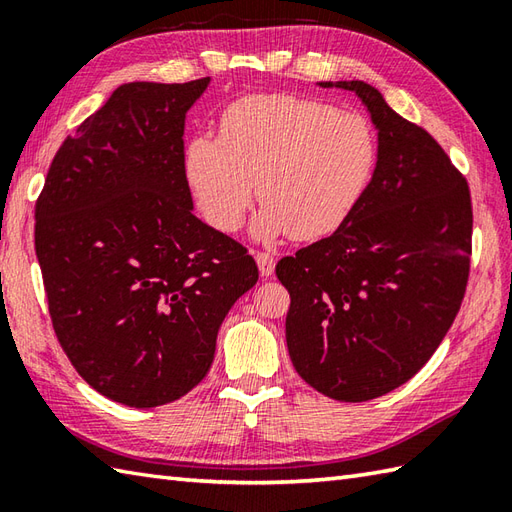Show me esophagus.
<instances>
[{
    "label": "esophagus",
    "instance_id": "1",
    "mask_svg": "<svg viewBox=\"0 0 512 512\" xmlns=\"http://www.w3.org/2000/svg\"><path fill=\"white\" fill-rule=\"evenodd\" d=\"M255 262L259 266V273L264 277H270L275 273V255L273 253H266V250H255Z\"/></svg>",
    "mask_w": 512,
    "mask_h": 512
}]
</instances>
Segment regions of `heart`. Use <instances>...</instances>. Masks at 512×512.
<instances>
[{
	"label": "heart",
	"mask_w": 512,
	"mask_h": 512,
	"mask_svg": "<svg viewBox=\"0 0 512 512\" xmlns=\"http://www.w3.org/2000/svg\"><path fill=\"white\" fill-rule=\"evenodd\" d=\"M378 162L369 118L290 94L244 96L220 116V138L184 149V171L211 226L235 233L257 198L255 233L317 239L354 211Z\"/></svg>",
	"instance_id": "1"
}]
</instances>
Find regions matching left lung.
<instances>
[{"mask_svg": "<svg viewBox=\"0 0 512 512\" xmlns=\"http://www.w3.org/2000/svg\"><path fill=\"white\" fill-rule=\"evenodd\" d=\"M361 96L378 127L363 198L330 237L279 259L290 292L288 352L323 396L365 402L407 383L458 317L471 273L469 182L427 129L363 81L321 83Z\"/></svg>", "mask_w": 512, "mask_h": 512, "instance_id": "8db88e82", "label": "left lung"}]
</instances>
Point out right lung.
Here are the masks:
<instances>
[{"mask_svg":"<svg viewBox=\"0 0 512 512\" xmlns=\"http://www.w3.org/2000/svg\"><path fill=\"white\" fill-rule=\"evenodd\" d=\"M206 85H121L63 140L35 204L54 334L85 383L127 407L189 394L259 277L242 244L191 213L184 116Z\"/></svg>","mask_w":512,"mask_h":512,"instance_id":"1","label":"right lung"}]
</instances>
